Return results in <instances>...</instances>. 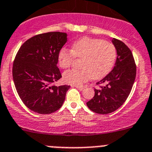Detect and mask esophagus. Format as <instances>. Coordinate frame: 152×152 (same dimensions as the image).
<instances>
[{"instance_id":"34e87169","label":"esophagus","mask_w":152,"mask_h":152,"mask_svg":"<svg viewBox=\"0 0 152 152\" xmlns=\"http://www.w3.org/2000/svg\"><path fill=\"white\" fill-rule=\"evenodd\" d=\"M75 87L77 88L80 91H83L85 89V86H75Z\"/></svg>"}]
</instances>
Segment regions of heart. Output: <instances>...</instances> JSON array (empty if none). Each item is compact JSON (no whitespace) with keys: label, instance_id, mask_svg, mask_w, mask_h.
<instances>
[{"label":"heart","instance_id":"1","mask_svg":"<svg viewBox=\"0 0 152 152\" xmlns=\"http://www.w3.org/2000/svg\"><path fill=\"white\" fill-rule=\"evenodd\" d=\"M117 51L114 44L97 38L83 37L72 45L71 50L61 49L58 55L62 69L71 66L75 58L83 59L81 69L64 72L63 79L67 84L82 86L92 78L100 80L111 72L115 62Z\"/></svg>","mask_w":152,"mask_h":152}]
</instances>
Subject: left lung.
Returning a JSON list of instances; mask_svg holds the SVG:
<instances>
[{"mask_svg": "<svg viewBox=\"0 0 152 152\" xmlns=\"http://www.w3.org/2000/svg\"><path fill=\"white\" fill-rule=\"evenodd\" d=\"M117 51V59L113 69L97 85L94 96L87 102L91 111L98 114H109L120 107L128 97L137 74V66L130 49L122 41L113 38Z\"/></svg>", "mask_w": 152, "mask_h": 152, "instance_id": "1", "label": "left lung"}]
</instances>
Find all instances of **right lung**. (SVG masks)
Segmentation results:
<instances>
[{"instance_id": "right-lung-1", "label": "right lung", "mask_w": 152, "mask_h": 152, "mask_svg": "<svg viewBox=\"0 0 152 152\" xmlns=\"http://www.w3.org/2000/svg\"><path fill=\"white\" fill-rule=\"evenodd\" d=\"M66 33L48 32L25 41L12 65V78L18 96L28 109L50 114L61 107L69 86H53L61 78L58 55L66 43Z\"/></svg>"}]
</instances>
